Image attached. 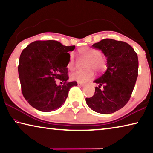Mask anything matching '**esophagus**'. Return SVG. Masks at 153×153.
<instances>
[{
	"mask_svg": "<svg viewBox=\"0 0 153 153\" xmlns=\"http://www.w3.org/2000/svg\"><path fill=\"white\" fill-rule=\"evenodd\" d=\"M77 85H78V86H80V87H84L85 86L84 84H82V83H80V82L77 83Z\"/></svg>",
	"mask_w": 153,
	"mask_h": 153,
	"instance_id": "esophagus-1",
	"label": "esophagus"
}]
</instances>
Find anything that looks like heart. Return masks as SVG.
I'll return each mask as SVG.
<instances>
[{
    "label": "heart",
    "instance_id": "b5f03b06",
    "mask_svg": "<svg viewBox=\"0 0 153 153\" xmlns=\"http://www.w3.org/2000/svg\"><path fill=\"white\" fill-rule=\"evenodd\" d=\"M79 53L81 56L87 59L85 63V70H77L72 72L70 77L74 81L81 83L87 82L92 79L94 76L93 69L97 72H102L107 69V61L101 56V52L97 49L90 47L82 48L79 50ZM75 66V59L73 53L69 54V61L67 67L69 69H73Z\"/></svg>",
    "mask_w": 153,
    "mask_h": 153
}]
</instances>
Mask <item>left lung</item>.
Returning <instances> with one entry per match:
<instances>
[{"label": "left lung", "mask_w": 153, "mask_h": 153, "mask_svg": "<svg viewBox=\"0 0 153 153\" xmlns=\"http://www.w3.org/2000/svg\"><path fill=\"white\" fill-rule=\"evenodd\" d=\"M92 46L101 50L107 58V69L94 80L99 86L95 88L94 96L86 98V101L95 112L113 113L123 108L131 97L138 75V56L128 43L109 38Z\"/></svg>", "instance_id": "1"}]
</instances>
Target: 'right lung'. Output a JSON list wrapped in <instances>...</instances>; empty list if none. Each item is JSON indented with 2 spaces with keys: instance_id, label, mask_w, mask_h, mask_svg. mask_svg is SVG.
<instances>
[{
  "instance_id": "add662e5",
  "label": "right lung",
  "mask_w": 153,
  "mask_h": 153,
  "mask_svg": "<svg viewBox=\"0 0 153 153\" xmlns=\"http://www.w3.org/2000/svg\"><path fill=\"white\" fill-rule=\"evenodd\" d=\"M75 46H63L55 40H38L27 46L21 54L18 66L22 94L27 102L38 111L50 112L65 102L71 87L68 82L69 51ZM64 83L58 86L56 80Z\"/></svg>"
}]
</instances>
